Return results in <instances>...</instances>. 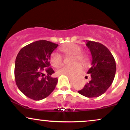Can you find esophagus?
<instances>
[{"mask_svg":"<svg viewBox=\"0 0 130 130\" xmlns=\"http://www.w3.org/2000/svg\"><path fill=\"white\" fill-rule=\"evenodd\" d=\"M68 78H69V80H70V81L71 82V83H73V82H74V80H75V79H73V78H71V77H68Z\"/></svg>","mask_w":130,"mask_h":130,"instance_id":"obj_1","label":"esophagus"}]
</instances>
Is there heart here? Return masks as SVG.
Listing matches in <instances>:
<instances>
[{"label":"heart","mask_w":130,"mask_h":130,"mask_svg":"<svg viewBox=\"0 0 130 130\" xmlns=\"http://www.w3.org/2000/svg\"><path fill=\"white\" fill-rule=\"evenodd\" d=\"M61 50L68 56L74 57L73 64L78 62L85 65L88 62V56L85 53H82V47L74 43H70L63 46ZM50 61L53 67L58 68L63 63V58L59 54L53 53L50 57ZM82 71V67L79 64H75L73 66H63L58 70V74L65 75L70 77H74Z\"/></svg>","instance_id":"obj_1"}]
</instances>
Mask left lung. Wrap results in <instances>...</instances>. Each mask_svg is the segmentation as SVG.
<instances>
[{
  "label": "left lung",
  "mask_w": 130,
  "mask_h": 130,
  "mask_svg": "<svg viewBox=\"0 0 130 130\" xmlns=\"http://www.w3.org/2000/svg\"><path fill=\"white\" fill-rule=\"evenodd\" d=\"M92 55V63L87 74L91 79L78 93L88 98L98 97L111 86L116 72V61L110 51L103 44L86 40Z\"/></svg>",
  "instance_id": "obj_1"
}]
</instances>
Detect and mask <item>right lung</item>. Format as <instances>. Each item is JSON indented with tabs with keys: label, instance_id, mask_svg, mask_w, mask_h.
<instances>
[{
	"label": "right lung",
	"instance_id": "1",
	"mask_svg": "<svg viewBox=\"0 0 130 130\" xmlns=\"http://www.w3.org/2000/svg\"><path fill=\"white\" fill-rule=\"evenodd\" d=\"M58 44L46 40L30 43L19 51L16 58L14 77L22 93L34 100H41L50 95L58 79L51 76L54 71L50 66V57ZM44 72L48 74L43 77Z\"/></svg>",
	"mask_w": 130,
	"mask_h": 130
}]
</instances>
